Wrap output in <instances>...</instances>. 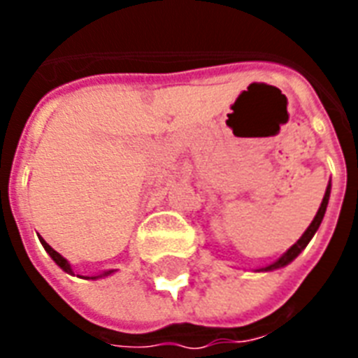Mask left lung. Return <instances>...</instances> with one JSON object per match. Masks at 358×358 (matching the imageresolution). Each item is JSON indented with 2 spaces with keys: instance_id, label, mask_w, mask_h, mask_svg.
I'll return each mask as SVG.
<instances>
[{
  "instance_id": "obj_1",
  "label": "left lung",
  "mask_w": 358,
  "mask_h": 358,
  "mask_svg": "<svg viewBox=\"0 0 358 358\" xmlns=\"http://www.w3.org/2000/svg\"><path fill=\"white\" fill-rule=\"evenodd\" d=\"M329 195H331V182H329L327 191H325V196H323L322 206H320V210H317L316 217H314V221H312V223H310V227H308V229L305 230V234L301 236L299 241H297V243H295V245H292V247H289V249L286 250V252H284V255L280 256V258H278L277 262H275V264L264 267V271H273V269H278V267L288 266L289 262L294 260L295 256L299 255L301 250L305 249L306 245H308V241H310V239H312V236L316 234V230L320 229V224H322V219H323V215H325V210H327V204H329Z\"/></svg>"
}]
</instances>
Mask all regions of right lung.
Returning <instances> with one entry per match:
<instances>
[{
	"label": "right lung",
	"instance_id": "1",
	"mask_svg": "<svg viewBox=\"0 0 358 358\" xmlns=\"http://www.w3.org/2000/svg\"><path fill=\"white\" fill-rule=\"evenodd\" d=\"M41 243L44 245V249L48 250V255L52 256L53 260H55V264H57V266L61 267V269H63V271H66V273H72V269H70V264H69V262H66V260H64L63 256L59 255L57 250H55V249H52V247H50V245H48L46 241H44V239H42V238H41ZM109 273H111V271H108V273H106V275H109ZM98 277H102V275H98ZM98 277H92V278H98ZM87 278H89V277H87Z\"/></svg>",
	"mask_w": 358,
	"mask_h": 358
}]
</instances>
